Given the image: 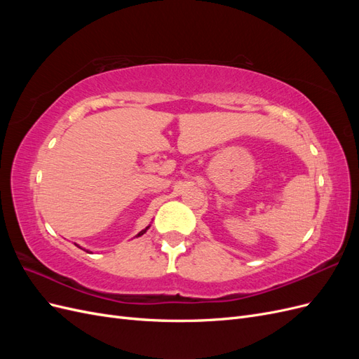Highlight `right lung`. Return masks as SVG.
I'll list each match as a JSON object with an SVG mask.
<instances>
[{"label": "right lung", "mask_w": 359, "mask_h": 359, "mask_svg": "<svg viewBox=\"0 0 359 359\" xmlns=\"http://www.w3.org/2000/svg\"><path fill=\"white\" fill-rule=\"evenodd\" d=\"M148 229H149V226H147V227H145V229H144V231H140V232H139V233H137V235H136V236H142V235H144V233H145V232H147V231H148ZM76 245H78V244H76ZM78 247H79V245H78ZM86 252H88V250H86ZM88 253H90V252H88Z\"/></svg>", "instance_id": "right-lung-1"}]
</instances>
